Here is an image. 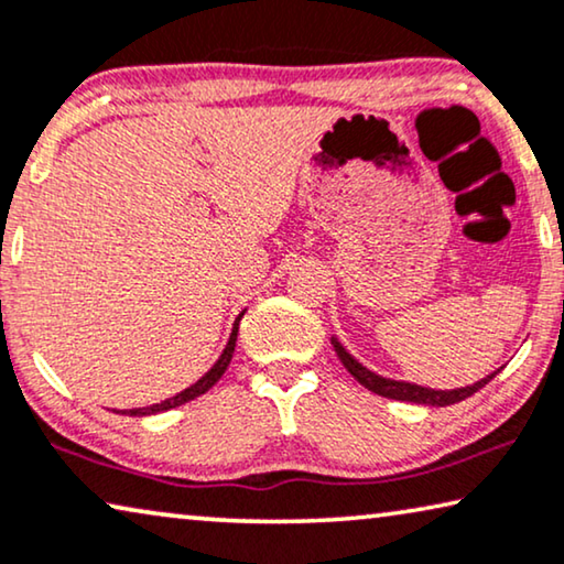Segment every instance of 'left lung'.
<instances>
[{"instance_id":"obj_1","label":"left lung","mask_w":564,"mask_h":564,"mask_svg":"<svg viewBox=\"0 0 564 564\" xmlns=\"http://www.w3.org/2000/svg\"><path fill=\"white\" fill-rule=\"evenodd\" d=\"M330 343H333V348H336L340 364L346 366L350 377L361 383V387L373 391V394L387 397V399H397V402H412V404H424V406H451L455 402H463V399L476 394L478 389H484L486 383L501 371V369H496L494 373H488V377H484L480 381L468 383V387H460V389H430V387H420V383H412V381L381 377V373L366 369V366L358 361V358L350 356L346 346H343V343L336 336L330 338Z\"/></svg>"}]
</instances>
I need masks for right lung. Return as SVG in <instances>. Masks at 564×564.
Segmentation results:
<instances>
[{
    "mask_svg": "<svg viewBox=\"0 0 564 564\" xmlns=\"http://www.w3.org/2000/svg\"><path fill=\"white\" fill-rule=\"evenodd\" d=\"M241 315H243V313H241ZM241 315L234 321L231 336H228V343H226L224 354L218 356V361H216L214 366H210V369H208L206 373H203V377H200L198 381L191 383V387H187V389H183L181 394L165 399V402L150 404V406H137V410H127V412H117V414H129V417H147V414H160V412L175 410V406L191 402V399L206 394V391H208L210 387H216V381L224 377L226 369H228V364H231V356H234V348H236V336H239V321H241Z\"/></svg>",
    "mask_w": 564,
    "mask_h": 564,
    "instance_id": "add662e5",
    "label": "right lung"
}]
</instances>
